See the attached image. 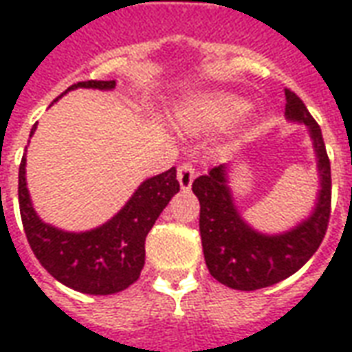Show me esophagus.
<instances>
[{
  "label": "esophagus",
  "mask_w": 352,
  "mask_h": 352,
  "mask_svg": "<svg viewBox=\"0 0 352 352\" xmlns=\"http://www.w3.org/2000/svg\"><path fill=\"white\" fill-rule=\"evenodd\" d=\"M194 177H196V171L192 168V164H181L179 169H177V179H179V184H181V188L183 190H188L194 183Z\"/></svg>",
  "instance_id": "34e87169"
}]
</instances>
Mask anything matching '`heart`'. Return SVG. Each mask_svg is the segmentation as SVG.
<instances>
[{
    "mask_svg": "<svg viewBox=\"0 0 352 352\" xmlns=\"http://www.w3.org/2000/svg\"><path fill=\"white\" fill-rule=\"evenodd\" d=\"M245 101L232 94L217 92L204 96L190 107L179 113V122L184 130L199 131L207 128H219L234 122L245 111Z\"/></svg>",
    "mask_w": 352,
    "mask_h": 352,
    "instance_id": "heart-1",
    "label": "heart"
}]
</instances>
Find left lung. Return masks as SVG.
Listing matches in <instances>:
<instances>
[{"instance_id":"1","label":"left lung","mask_w":352,"mask_h":352,"mask_svg":"<svg viewBox=\"0 0 352 352\" xmlns=\"http://www.w3.org/2000/svg\"><path fill=\"white\" fill-rule=\"evenodd\" d=\"M285 115L309 128L317 154L320 190L309 219L290 232L265 236L237 213L224 166H217L192 183V192L199 199V234L207 270L219 283L236 290H258L290 277L317 252L328 230L332 175L322 131L292 90L285 88Z\"/></svg>"}]
</instances>
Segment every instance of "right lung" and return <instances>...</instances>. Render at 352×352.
I'll list each match as a JSON object with an SVG mask.
<instances>
[{"label": "right lung", "instance_id": "obj_1", "mask_svg": "<svg viewBox=\"0 0 352 352\" xmlns=\"http://www.w3.org/2000/svg\"><path fill=\"white\" fill-rule=\"evenodd\" d=\"M115 85V80H82L67 90H113ZM177 192V169L171 168L139 184L128 204L100 228L73 234L37 217L26 186V156L19 168L20 217L35 258L62 285L94 296L116 294L139 279L145 265L146 234Z\"/></svg>", "mask_w": 352, "mask_h": 352}]
</instances>
